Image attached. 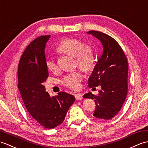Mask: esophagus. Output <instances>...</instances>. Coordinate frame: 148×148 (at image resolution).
<instances>
[{"label":"esophagus","mask_w":148,"mask_h":148,"mask_svg":"<svg viewBox=\"0 0 148 148\" xmlns=\"http://www.w3.org/2000/svg\"><path fill=\"white\" fill-rule=\"evenodd\" d=\"M75 99H76V100H81L83 98L82 94L80 93H77V94H75Z\"/></svg>","instance_id":"1"}]
</instances>
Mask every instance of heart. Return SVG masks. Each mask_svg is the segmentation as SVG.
Wrapping results in <instances>:
<instances>
[{"label": "heart", "instance_id": "1", "mask_svg": "<svg viewBox=\"0 0 148 148\" xmlns=\"http://www.w3.org/2000/svg\"><path fill=\"white\" fill-rule=\"evenodd\" d=\"M57 50L67 55L75 56V63L83 70L88 71L94 65L95 57L91 45L85 43L77 38H65L57 46ZM46 66L53 72L58 70V66L53 57L46 60ZM83 80L82 71L80 70L73 71L64 75L63 78V84L73 90H78L80 87V83Z\"/></svg>", "mask_w": 148, "mask_h": 148}]
</instances>
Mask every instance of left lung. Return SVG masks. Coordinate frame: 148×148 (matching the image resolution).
Returning a JSON list of instances; mask_svg holds the SVG:
<instances>
[{"label": "left lung", "instance_id": "1", "mask_svg": "<svg viewBox=\"0 0 148 148\" xmlns=\"http://www.w3.org/2000/svg\"><path fill=\"white\" fill-rule=\"evenodd\" d=\"M86 33L99 39L103 46L102 55L88 78L90 88L100 85L101 90L97 95L90 92L83 97L95 101L93 116L109 120L121 110L127 96V60L119 43L110 36L95 31Z\"/></svg>", "mask_w": 148, "mask_h": 148}]
</instances>
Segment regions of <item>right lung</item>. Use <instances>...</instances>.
Here are the masks:
<instances>
[{
	"label": "right lung",
	"mask_w": 148,
	"mask_h": 148,
	"mask_svg": "<svg viewBox=\"0 0 148 148\" xmlns=\"http://www.w3.org/2000/svg\"><path fill=\"white\" fill-rule=\"evenodd\" d=\"M51 36L32 41L25 49L18 66V88L28 112L38 124L53 129L62 124L75 98L61 92L51 97L43 83L48 77L45 50Z\"/></svg>",
	"instance_id": "add662e5"
}]
</instances>
